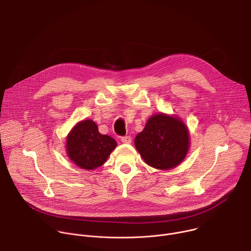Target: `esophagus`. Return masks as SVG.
Instances as JSON below:
<instances>
[{"mask_svg":"<svg viewBox=\"0 0 251 251\" xmlns=\"http://www.w3.org/2000/svg\"><path fill=\"white\" fill-rule=\"evenodd\" d=\"M131 141H132L131 136H123V137H121V142L124 143V144H130Z\"/></svg>","mask_w":251,"mask_h":251,"instance_id":"1","label":"esophagus"}]
</instances>
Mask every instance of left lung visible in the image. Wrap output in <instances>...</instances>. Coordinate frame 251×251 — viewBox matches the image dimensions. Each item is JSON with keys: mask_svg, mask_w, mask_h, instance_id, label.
<instances>
[{"mask_svg": "<svg viewBox=\"0 0 251 251\" xmlns=\"http://www.w3.org/2000/svg\"><path fill=\"white\" fill-rule=\"evenodd\" d=\"M135 147L151 167L168 170L181 164L189 150V131L177 118L152 116L135 138Z\"/></svg>", "mask_w": 251, "mask_h": 251, "instance_id": "8db88e82", "label": "left lung"}]
</instances>
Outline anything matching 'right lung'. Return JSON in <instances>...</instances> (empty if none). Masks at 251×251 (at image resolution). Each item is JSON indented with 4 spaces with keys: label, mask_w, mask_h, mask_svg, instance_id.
Masks as SVG:
<instances>
[{
    "label": "right lung",
    "mask_w": 251,
    "mask_h": 251,
    "mask_svg": "<svg viewBox=\"0 0 251 251\" xmlns=\"http://www.w3.org/2000/svg\"><path fill=\"white\" fill-rule=\"evenodd\" d=\"M116 146V141L108 135L100 134L92 120L77 123L66 140L68 157L84 170H93L103 165Z\"/></svg>",
    "instance_id": "obj_1"
}]
</instances>
